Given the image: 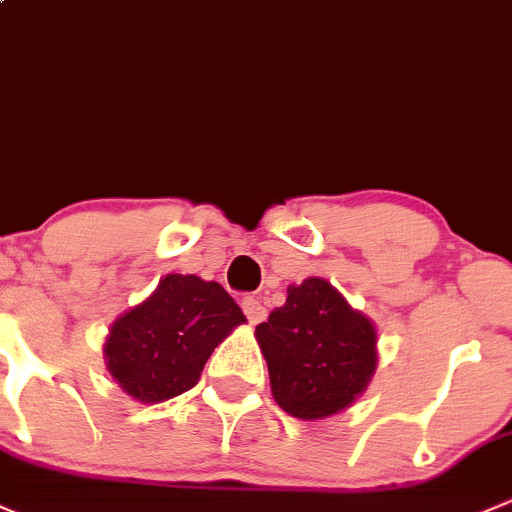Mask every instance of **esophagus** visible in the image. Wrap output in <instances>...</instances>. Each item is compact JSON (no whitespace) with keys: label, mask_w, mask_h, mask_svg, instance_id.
I'll return each mask as SVG.
<instances>
[{"label":"esophagus","mask_w":512,"mask_h":512,"mask_svg":"<svg viewBox=\"0 0 512 512\" xmlns=\"http://www.w3.org/2000/svg\"><path fill=\"white\" fill-rule=\"evenodd\" d=\"M242 312H245L247 320H250L252 325H257V322H262L267 317V310L262 307L260 300H255V297H245V300H242Z\"/></svg>","instance_id":"1"}]
</instances>
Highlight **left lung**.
I'll return each mask as SVG.
<instances>
[{
    "mask_svg": "<svg viewBox=\"0 0 512 512\" xmlns=\"http://www.w3.org/2000/svg\"><path fill=\"white\" fill-rule=\"evenodd\" d=\"M275 403L300 420H325L365 393L377 367V330L322 277L287 287L255 330Z\"/></svg>",
    "mask_w": 512,
    "mask_h": 512,
    "instance_id": "obj_1",
    "label": "left lung"
}]
</instances>
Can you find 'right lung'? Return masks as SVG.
Segmentation results:
<instances>
[{"label":"right lung","mask_w":512,"mask_h":512,"mask_svg":"<svg viewBox=\"0 0 512 512\" xmlns=\"http://www.w3.org/2000/svg\"><path fill=\"white\" fill-rule=\"evenodd\" d=\"M242 322L240 305L220 282L172 272L112 322L104 362L132 400L165 403L195 388L212 350Z\"/></svg>","instance_id":"right-lung-1"}]
</instances>
